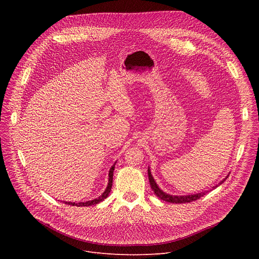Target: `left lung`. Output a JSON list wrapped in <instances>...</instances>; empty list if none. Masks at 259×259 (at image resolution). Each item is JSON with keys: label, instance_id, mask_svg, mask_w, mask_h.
I'll list each match as a JSON object with an SVG mask.
<instances>
[{"label": "left lung", "instance_id": "1", "mask_svg": "<svg viewBox=\"0 0 259 259\" xmlns=\"http://www.w3.org/2000/svg\"><path fill=\"white\" fill-rule=\"evenodd\" d=\"M147 174H149V179H150V184H151V188L152 190L154 191L155 195L160 198L161 200L163 201H166V202H169V203H175V204H182V203H190V202H193V201H196L198 199H200L201 197L205 196L208 191H204V192H201V193H198V194H194V195H187V196H173V195H169L167 193H164L157 184L156 180L154 179L153 175H152V172H151V169L149 167V169H147ZM229 176V175H228ZM228 176L226 178H224L223 180H221L218 184H216L215 187H212V190L216 189L217 187H219L220 184H223L226 179L228 178ZM210 190V191H212Z\"/></svg>", "mask_w": 259, "mask_h": 259}]
</instances>
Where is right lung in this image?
I'll list each match as a JSON object with an SVG mask.
<instances>
[{
	"instance_id": "add662e5",
	"label": "right lung",
	"mask_w": 259,
	"mask_h": 259,
	"mask_svg": "<svg viewBox=\"0 0 259 259\" xmlns=\"http://www.w3.org/2000/svg\"><path fill=\"white\" fill-rule=\"evenodd\" d=\"M115 165L116 163L110 167L109 172H108V183H107V187L105 189V191L102 193L101 196H99L98 198L91 200V201H87V202H80V203H75V202H64L67 205H71V206H77V207H88V206H92V205H96L100 202H102L104 199H106L109 195L110 190H112L113 187V174H114V170H115Z\"/></svg>"
}]
</instances>
